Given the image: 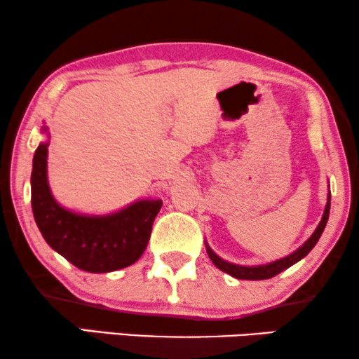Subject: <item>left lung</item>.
<instances>
[{
  "mask_svg": "<svg viewBox=\"0 0 359 359\" xmlns=\"http://www.w3.org/2000/svg\"><path fill=\"white\" fill-rule=\"evenodd\" d=\"M328 188H330V186H328ZM328 214H330V191H328L325 210H323L322 220H320V224L317 225L316 232H313L311 235V238H309L304 245H301L296 252L287 255V257H284L281 259H276V262H271L266 264H257V266H243V264H235V263L225 262V259H222L219 255H215L212 250H210L208 243H205V250H208L210 262H212L215 266L220 269V271L227 273V274H230V276H233L237 279H250V281L269 279V278L276 276V274H279L281 271H284V269H287L289 266H292L294 263L301 262V259L306 257V255L311 252L313 247H316V243L318 242V238H320L323 229H325V225H327Z\"/></svg>",
  "mask_w": 359,
  "mask_h": 359,
  "instance_id": "left-lung-1",
  "label": "left lung"
}]
</instances>
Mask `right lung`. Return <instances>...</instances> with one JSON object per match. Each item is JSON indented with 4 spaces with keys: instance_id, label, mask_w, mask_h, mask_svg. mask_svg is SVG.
Returning a JSON list of instances; mask_svg holds the SVG:
<instances>
[{
    "instance_id": "obj_1",
    "label": "right lung",
    "mask_w": 359,
    "mask_h": 359,
    "mask_svg": "<svg viewBox=\"0 0 359 359\" xmlns=\"http://www.w3.org/2000/svg\"><path fill=\"white\" fill-rule=\"evenodd\" d=\"M47 132V127H43ZM47 147L42 142L32 160L31 203L46 242L76 268L88 273L117 271L134 264L145 252L161 199H140L117 212H72L53 199L47 181Z\"/></svg>"
}]
</instances>
